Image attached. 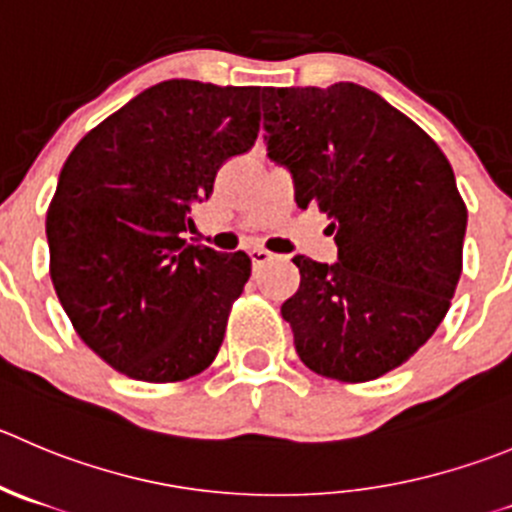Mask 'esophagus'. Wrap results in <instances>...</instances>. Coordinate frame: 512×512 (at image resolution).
Segmentation results:
<instances>
[{"instance_id": "1", "label": "esophagus", "mask_w": 512, "mask_h": 512, "mask_svg": "<svg viewBox=\"0 0 512 512\" xmlns=\"http://www.w3.org/2000/svg\"><path fill=\"white\" fill-rule=\"evenodd\" d=\"M248 256H251L253 266H264V264H269L271 259H274V253L266 251L264 246H253L251 251H248Z\"/></svg>"}]
</instances>
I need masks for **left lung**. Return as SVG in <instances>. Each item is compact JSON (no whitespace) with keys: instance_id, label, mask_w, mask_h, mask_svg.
<instances>
[{"instance_id":"obj_1","label":"left lung","mask_w":512,"mask_h":512,"mask_svg":"<svg viewBox=\"0 0 512 512\" xmlns=\"http://www.w3.org/2000/svg\"><path fill=\"white\" fill-rule=\"evenodd\" d=\"M269 158L299 208L332 218L337 261L294 256L301 284L281 306L311 372L369 382L435 334L460 281L467 208L435 140L377 92L264 87Z\"/></svg>"}]
</instances>
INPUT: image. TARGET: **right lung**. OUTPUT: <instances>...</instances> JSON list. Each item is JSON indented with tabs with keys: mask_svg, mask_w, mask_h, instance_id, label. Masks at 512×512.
Instances as JSON below:
<instances>
[{
	"mask_svg": "<svg viewBox=\"0 0 512 512\" xmlns=\"http://www.w3.org/2000/svg\"><path fill=\"white\" fill-rule=\"evenodd\" d=\"M261 87L165 80L85 135L47 211L50 276L82 342L118 372L180 382L216 359L251 276L191 246V208L259 135Z\"/></svg>",
	"mask_w": 512,
	"mask_h": 512,
	"instance_id": "obj_1",
	"label": "right lung"
}]
</instances>
